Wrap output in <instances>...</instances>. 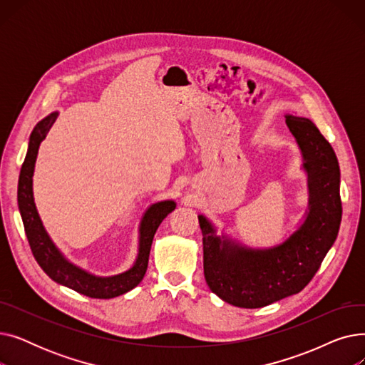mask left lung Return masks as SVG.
I'll return each mask as SVG.
<instances>
[{"instance_id":"obj_1","label":"left lung","mask_w":365,"mask_h":365,"mask_svg":"<svg viewBox=\"0 0 365 365\" xmlns=\"http://www.w3.org/2000/svg\"><path fill=\"white\" fill-rule=\"evenodd\" d=\"M308 173L309 212L303 225L282 244L253 250L220 240L204 216V277L215 294L238 308L256 309L302 292L334 244L340 220V168L336 153L317 125L302 117L285 115Z\"/></svg>"}]
</instances>
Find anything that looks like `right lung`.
I'll use <instances>...</instances> for the list:
<instances>
[{
  "label": "right lung",
  "instance_id": "1",
  "mask_svg": "<svg viewBox=\"0 0 365 365\" xmlns=\"http://www.w3.org/2000/svg\"><path fill=\"white\" fill-rule=\"evenodd\" d=\"M57 118V112L50 113L48 117L41 120L35 125L29 138V146L25 161L21 168L17 185V204L21 210L25 232L31 245L32 255L41 269L56 282H59L76 293L93 297V299H112L133 290L145 277L148 269L149 252L153 235H155L161 222L176 208L175 201H161L148 208L142 223H140V241H139V256L136 263L128 271L108 278L94 277L75 264L69 263L56 245L51 242L46 229L41 223L40 216L35 208L32 194V175L38 148L44 140L46 134Z\"/></svg>",
  "mask_w": 365,
  "mask_h": 365
}]
</instances>
